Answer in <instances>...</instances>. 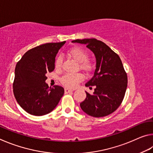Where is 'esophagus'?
<instances>
[{
  "label": "esophagus",
  "mask_w": 153,
  "mask_h": 153,
  "mask_svg": "<svg viewBox=\"0 0 153 153\" xmlns=\"http://www.w3.org/2000/svg\"><path fill=\"white\" fill-rule=\"evenodd\" d=\"M74 90L72 89H69V88H65V93H68V92H73Z\"/></svg>",
  "instance_id": "obj_1"
}]
</instances>
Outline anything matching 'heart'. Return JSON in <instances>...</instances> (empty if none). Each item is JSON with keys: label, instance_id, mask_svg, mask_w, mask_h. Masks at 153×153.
Masks as SVG:
<instances>
[{"label": "heart", "instance_id": "b5f03b06", "mask_svg": "<svg viewBox=\"0 0 153 153\" xmlns=\"http://www.w3.org/2000/svg\"><path fill=\"white\" fill-rule=\"evenodd\" d=\"M67 55L77 63H81L80 67L82 69L86 71L91 70L92 65L86 61L88 59V53L82 48L78 46L71 48L67 52ZM61 64L62 58L61 56H59L55 61V67L59 68L61 66ZM83 79H84V76L81 74H67L61 77V81L64 86L68 88H74L77 86L78 83L82 82Z\"/></svg>", "mask_w": 153, "mask_h": 153}]
</instances>
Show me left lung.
Segmentation results:
<instances>
[{
	"mask_svg": "<svg viewBox=\"0 0 153 153\" xmlns=\"http://www.w3.org/2000/svg\"><path fill=\"white\" fill-rule=\"evenodd\" d=\"M71 42L84 44L96 58L94 76L85 86L92 88V94L80 103L84 112L94 117H101L114 112L120 107L125 96L128 77L120 56L108 46L95 38L75 40Z\"/></svg>",
	"mask_w": 153,
	"mask_h": 153,
	"instance_id": "left-lung-1",
	"label": "left lung"
}]
</instances>
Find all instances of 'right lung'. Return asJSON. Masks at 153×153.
Wrapping results in <instances>:
<instances>
[{
    "mask_svg": "<svg viewBox=\"0 0 153 153\" xmlns=\"http://www.w3.org/2000/svg\"><path fill=\"white\" fill-rule=\"evenodd\" d=\"M65 41L46 43L30 49L16 65L13 85L15 99L27 113L41 116L51 113L60 101L64 88H49L46 74L55 69V57Z\"/></svg>",
    "mask_w": 153,
    "mask_h": 153,
    "instance_id": "1",
    "label": "right lung"
}]
</instances>
